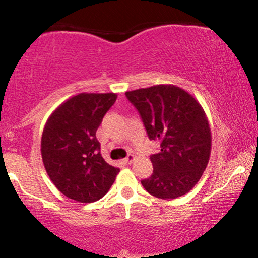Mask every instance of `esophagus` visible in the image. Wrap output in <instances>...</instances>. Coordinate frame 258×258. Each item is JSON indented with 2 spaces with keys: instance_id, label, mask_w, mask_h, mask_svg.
<instances>
[{
  "instance_id": "esophagus-1",
  "label": "esophagus",
  "mask_w": 258,
  "mask_h": 258,
  "mask_svg": "<svg viewBox=\"0 0 258 258\" xmlns=\"http://www.w3.org/2000/svg\"><path fill=\"white\" fill-rule=\"evenodd\" d=\"M135 160H136V156L133 155V154H128V155L126 156L125 162H126V164H132V162L135 161Z\"/></svg>"
}]
</instances>
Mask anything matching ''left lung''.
I'll list each match as a JSON object with an SVG mask.
<instances>
[{"instance_id":"left-lung-1","label":"left lung","mask_w":258,"mask_h":258,"mask_svg":"<svg viewBox=\"0 0 258 258\" xmlns=\"http://www.w3.org/2000/svg\"><path fill=\"white\" fill-rule=\"evenodd\" d=\"M137 108L148 137L160 141V153L150 156L154 167L142 185L153 197L176 199L199 182L211 155V128L200 103L174 85L126 92Z\"/></svg>"}]
</instances>
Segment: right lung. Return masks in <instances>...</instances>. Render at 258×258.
<instances>
[{"mask_svg":"<svg viewBox=\"0 0 258 258\" xmlns=\"http://www.w3.org/2000/svg\"><path fill=\"white\" fill-rule=\"evenodd\" d=\"M116 93H79L52 112L41 138L46 172L60 193L79 203H93L108 193L120 168L100 154L96 132Z\"/></svg>","mask_w":258,"mask_h":258,"instance_id":"1","label":"right lung"}]
</instances>
